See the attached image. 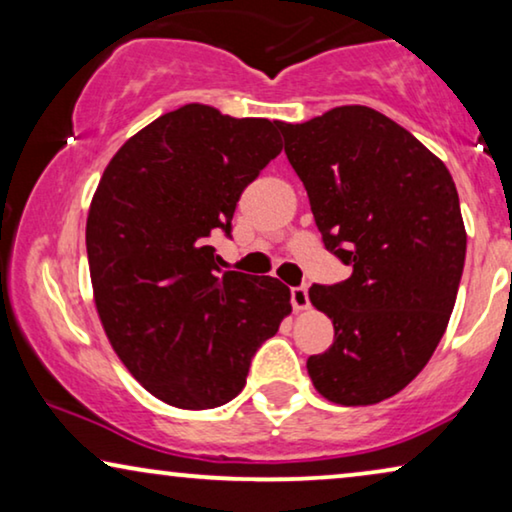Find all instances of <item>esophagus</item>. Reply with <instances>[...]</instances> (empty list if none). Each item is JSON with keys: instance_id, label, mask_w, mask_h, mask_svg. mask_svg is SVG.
<instances>
[{"instance_id": "obj_1", "label": "esophagus", "mask_w": 512, "mask_h": 512, "mask_svg": "<svg viewBox=\"0 0 512 512\" xmlns=\"http://www.w3.org/2000/svg\"><path fill=\"white\" fill-rule=\"evenodd\" d=\"M291 305L296 312H303L310 307V296H307L305 286H296V289H291Z\"/></svg>"}]
</instances>
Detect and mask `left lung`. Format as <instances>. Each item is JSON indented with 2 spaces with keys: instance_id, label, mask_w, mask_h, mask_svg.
Segmentation results:
<instances>
[{
  "instance_id": "obj_1",
  "label": "left lung",
  "mask_w": 512,
  "mask_h": 512,
  "mask_svg": "<svg viewBox=\"0 0 512 512\" xmlns=\"http://www.w3.org/2000/svg\"><path fill=\"white\" fill-rule=\"evenodd\" d=\"M282 135L321 240L352 265L345 282L310 289L335 338L307 373L328 401L380 403L422 373L450 321L466 258L457 186L417 137L361 104Z\"/></svg>"
}]
</instances>
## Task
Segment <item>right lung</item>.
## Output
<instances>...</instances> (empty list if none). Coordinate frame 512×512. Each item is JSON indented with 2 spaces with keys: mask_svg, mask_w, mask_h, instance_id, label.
Returning <instances> with one entry per match:
<instances>
[{
  "mask_svg": "<svg viewBox=\"0 0 512 512\" xmlns=\"http://www.w3.org/2000/svg\"><path fill=\"white\" fill-rule=\"evenodd\" d=\"M282 121L184 104L125 142L104 170L86 223L95 307L142 387L207 410L247 384L256 349L291 312L275 277L221 272L209 244L230 237L237 200L282 151Z\"/></svg>",
  "mask_w": 512,
  "mask_h": 512,
  "instance_id": "obj_1",
  "label": "right lung"
}]
</instances>
